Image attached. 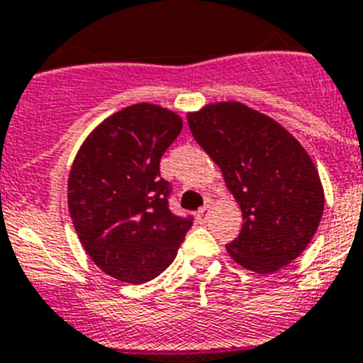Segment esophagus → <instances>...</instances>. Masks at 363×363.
<instances>
[{"label": "esophagus", "instance_id": "34e87169", "mask_svg": "<svg viewBox=\"0 0 363 363\" xmlns=\"http://www.w3.org/2000/svg\"><path fill=\"white\" fill-rule=\"evenodd\" d=\"M209 211H211V205L209 203L203 205L201 209H198V213H196L198 221H205V220H207V216H209Z\"/></svg>", "mask_w": 363, "mask_h": 363}]
</instances>
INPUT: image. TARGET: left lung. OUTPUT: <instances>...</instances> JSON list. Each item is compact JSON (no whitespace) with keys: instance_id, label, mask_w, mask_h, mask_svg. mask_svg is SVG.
I'll return each instance as SVG.
<instances>
[{"instance_id":"8db88e82","label":"left lung","mask_w":363,"mask_h":363,"mask_svg":"<svg viewBox=\"0 0 363 363\" xmlns=\"http://www.w3.org/2000/svg\"><path fill=\"white\" fill-rule=\"evenodd\" d=\"M187 120L242 209V230L227 243L230 258L259 274L289 265L313 240L325 203L307 150L278 121L240 101L205 105Z\"/></svg>"}]
</instances>
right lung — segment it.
<instances>
[{"mask_svg": "<svg viewBox=\"0 0 363 363\" xmlns=\"http://www.w3.org/2000/svg\"><path fill=\"white\" fill-rule=\"evenodd\" d=\"M184 121L136 104L114 112L79 147L69 174V213L86 255L105 274L145 284L176 258L192 218L169 209L171 185L160 160Z\"/></svg>", "mask_w": 363, "mask_h": 363, "instance_id": "obj_1", "label": "right lung"}]
</instances>
